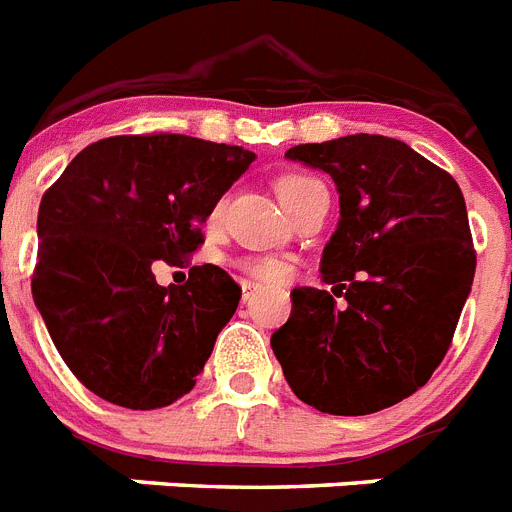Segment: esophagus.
<instances>
[{"instance_id": "34e87169", "label": "esophagus", "mask_w": 512, "mask_h": 512, "mask_svg": "<svg viewBox=\"0 0 512 512\" xmlns=\"http://www.w3.org/2000/svg\"><path fill=\"white\" fill-rule=\"evenodd\" d=\"M240 290H243V303H251L256 295L261 292V285H256V282H248V279H243L240 282Z\"/></svg>"}]
</instances>
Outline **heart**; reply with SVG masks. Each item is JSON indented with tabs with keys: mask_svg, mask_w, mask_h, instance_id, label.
<instances>
[{
	"mask_svg": "<svg viewBox=\"0 0 512 512\" xmlns=\"http://www.w3.org/2000/svg\"><path fill=\"white\" fill-rule=\"evenodd\" d=\"M316 186H323V183L313 176H287L279 181V196H282V202H290L292 196L303 194L308 189H316ZM220 209L222 204L214 209V217L220 214ZM246 272L256 279H264V282H277V279L285 277V264H279L274 259H248Z\"/></svg>",
	"mask_w": 512,
	"mask_h": 512,
	"instance_id": "heart-1",
	"label": "heart"
}]
</instances>
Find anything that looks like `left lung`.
<instances>
[{
    "mask_svg": "<svg viewBox=\"0 0 512 512\" xmlns=\"http://www.w3.org/2000/svg\"><path fill=\"white\" fill-rule=\"evenodd\" d=\"M287 157L334 178L342 217L321 259L331 292H290L274 355L318 412H381L425 386L451 347L476 269L464 194L451 173L381 134L298 144Z\"/></svg>",
    "mask_w": 512,
    "mask_h": 512,
    "instance_id": "8db88e82",
    "label": "left lung"
}]
</instances>
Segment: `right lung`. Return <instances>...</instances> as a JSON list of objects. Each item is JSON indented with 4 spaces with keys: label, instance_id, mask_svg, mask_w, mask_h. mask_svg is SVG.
<instances>
[{
    "label": "right lung",
    "instance_id": "right-lung-1",
    "mask_svg": "<svg viewBox=\"0 0 512 512\" xmlns=\"http://www.w3.org/2000/svg\"><path fill=\"white\" fill-rule=\"evenodd\" d=\"M256 155L183 134L93 142L38 209L33 300L61 360L85 388L126 409H160L196 386L240 300L220 266L163 287L152 264H183L202 222Z\"/></svg>",
    "mask_w": 512,
    "mask_h": 512
}]
</instances>
